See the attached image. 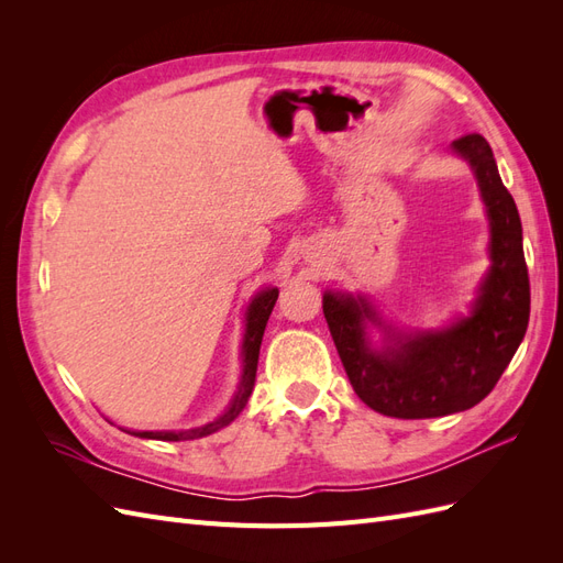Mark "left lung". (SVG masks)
I'll use <instances>...</instances> for the list:
<instances>
[{
  "label": "left lung",
  "instance_id": "8db88e82",
  "mask_svg": "<svg viewBox=\"0 0 563 563\" xmlns=\"http://www.w3.org/2000/svg\"><path fill=\"white\" fill-rule=\"evenodd\" d=\"M453 150L472 164L490 220L493 265L472 317L446 331L389 335L395 345L378 350L366 338V319L380 321L364 298L323 296V317L356 397L389 418H441L479 404L512 362L531 314L521 220L490 145L482 133H465Z\"/></svg>",
  "mask_w": 563,
  "mask_h": 563
}]
</instances>
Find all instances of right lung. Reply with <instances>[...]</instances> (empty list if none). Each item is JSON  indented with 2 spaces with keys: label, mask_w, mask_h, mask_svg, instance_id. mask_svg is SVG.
Returning <instances> with one entry per match:
<instances>
[{
  "label": "right lung",
  "mask_w": 563,
  "mask_h": 563,
  "mask_svg": "<svg viewBox=\"0 0 563 563\" xmlns=\"http://www.w3.org/2000/svg\"><path fill=\"white\" fill-rule=\"evenodd\" d=\"M279 291L277 288H267L258 298L251 302L249 308V319H246V335H244V376L240 383V389H236V395L230 404L228 411L220 416L218 420L203 424V428H195V430H185V432H131L135 437H143V439H162V441H185V439H199V437H207L218 432L220 428H225L230 424L236 416L244 411V406L251 397L253 385H255V368H258V354H261V343H263V333L267 327V319L272 314V308H275Z\"/></svg>",
  "instance_id": "1"
}]
</instances>
